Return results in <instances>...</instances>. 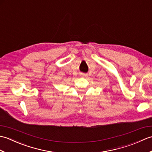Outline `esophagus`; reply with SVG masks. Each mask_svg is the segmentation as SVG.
Instances as JSON below:
<instances>
[{"mask_svg":"<svg viewBox=\"0 0 152 152\" xmlns=\"http://www.w3.org/2000/svg\"><path fill=\"white\" fill-rule=\"evenodd\" d=\"M81 76L83 77V78H87V77H88V75L87 74H82Z\"/></svg>","mask_w":152,"mask_h":152,"instance_id":"esophagus-1","label":"esophagus"}]
</instances>
